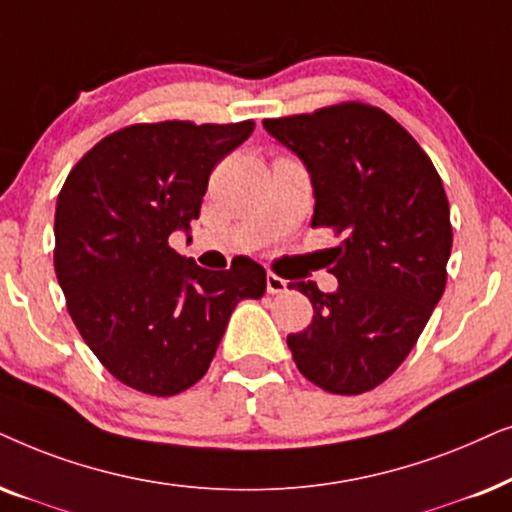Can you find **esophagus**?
<instances>
[{
  "label": "esophagus",
  "mask_w": 512,
  "mask_h": 512,
  "mask_svg": "<svg viewBox=\"0 0 512 512\" xmlns=\"http://www.w3.org/2000/svg\"><path fill=\"white\" fill-rule=\"evenodd\" d=\"M288 290V281H283L281 276L276 274H267V292L269 295H283Z\"/></svg>",
  "instance_id": "34e87169"
}]
</instances>
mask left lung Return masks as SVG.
<instances>
[{"label": "left lung", "instance_id": "1", "mask_svg": "<svg viewBox=\"0 0 512 512\" xmlns=\"http://www.w3.org/2000/svg\"><path fill=\"white\" fill-rule=\"evenodd\" d=\"M264 128L309 170L311 227L342 238L330 250L335 292L313 281L288 285L313 306L311 325L288 335L292 360L323 391H372L414 349L445 292V187L419 142L365 102L264 119Z\"/></svg>", "mask_w": 512, "mask_h": 512}]
</instances>
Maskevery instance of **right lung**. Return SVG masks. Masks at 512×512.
Here are the masks:
<instances>
[{
    "instance_id": "obj_1",
    "label": "right lung",
    "mask_w": 512,
    "mask_h": 512,
    "mask_svg": "<svg viewBox=\"0 0 512 512\" xmlns=\"http://www.w3.org/2000/svg\"><path fill=\"white\" fill-rule=\"evenodd\" d=\"M255 121L133 124L70 170L56 203L53 264L88 349L121 384L175 395L208 372L231 311L260 299L252 260L201 269L168 245L199 220L208 177Z\"/></svg>"
}]
</instances>
